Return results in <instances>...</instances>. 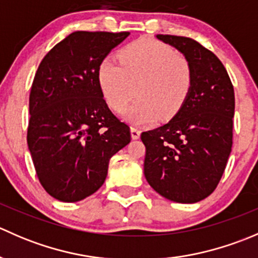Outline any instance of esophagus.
Masks as SVG:
<instances>
[{
    "label": "esophagus",
    "instance_id": "1",
    "mask_svg": "<svg viewBox=\"0 0 258 258\" xmlns=\"http://www.w3.org/2000/svg\"><path fill=\"white\" fill-rule=\"evenodd\" d=\"M131 136L134 140H139L141 136V130L137 127H131Z\"/></svg>",
    "mask_w": 258,
    "mask_h": 258
}]
</instances>
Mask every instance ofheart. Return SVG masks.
Returning a JSON list of instances; mask_svg holds the SVG:
<instances>
[{
  "label": "heart",
  "mask_w": 258,
  "mask_h": 258,
  "mask_svg": "<svg viewBox=\"0 0 258 258\" xmlns=\"http://www.w3.org/2000/svg\"><path fill=\"white\" fill-rule=\"evenodd\" d=\"M118 62L106 57L97 74L103 97L114 112H122L135 93L139 100L127 117L137 123L157 117L167 121L183 107L194 86V70L172 47L153 38H140L118 52Z\"/></svg>",
  "instance_id": "heart-1"
}]
</instances>
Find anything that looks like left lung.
I'll list each match as a JSON object with an SVG mask.
<instances>
[{
	"label": "left lung",
	"mask_w": 258,
	"mask_h": 258,
	"mask_svg": "<svg viewBox=\"0 0 258 258\" xmlns=\"http://www.w3.org/2000/svg\"><path fill=\"white\" fill-rule=\"evenodd\" d=\"M156 37L188 59L194 86L168 123L141 134L145 177L165 199L195 204L215 191L227 165L235 114L233 86L218 57L197 41L172 35Z\"/></svg>",
	"instance_id": "8db88e82"
}]
</instances>
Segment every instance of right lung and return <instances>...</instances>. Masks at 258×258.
Returning a JSON list of instances; mask_svg holds the SVG:
<instances>
[{
  "label": "right lung",
  "instance_id": "right-lung-1",
  "mask_svg": "<svg viewBox=\"0 0 258 258\" xmlns=\"http://www.w3.org/2000/svg\"><path fill=\"white\" fill-rule=\"evenodd\" d=\"M130 32L76 31L43 57L30 92L27 144L40 183L62 202L97 191L108 162L131 141L111 112L98 66Z\"/></svg>",
  "mask_w": 258,
  "mask_h": 258
}]
</instances>
